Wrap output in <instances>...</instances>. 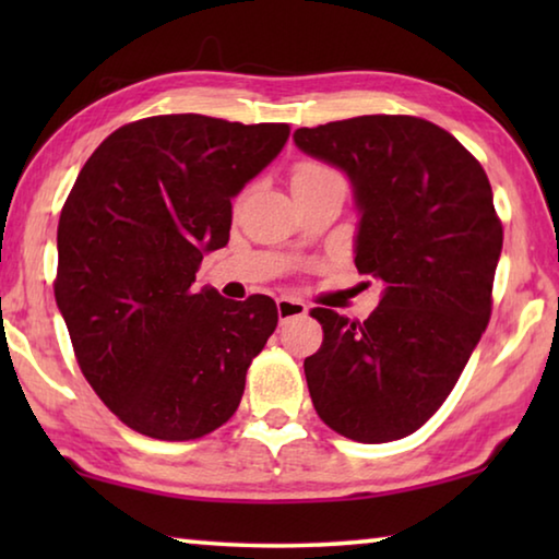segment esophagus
Wrapping results in <instances>:
<instances>
[{"mask_svg": "<svg viewBox=\"0 0 559 559\" xmlns=\"http://www.w3.org/2000/svg\"><path fill=\"white\" fill-rule=\"evenodd\" d=\"M276 308H278L281 323H286V320H290V318H298V316L308 313L306 302L298 300V298H286V296L276 300Z\"/></svg>", "mask_w": 559, "mask_h": 559, "instance_id": "34e87169", "label": "esophagus"}]
</instances>
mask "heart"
<instances>
[{"instance_id":"1","label":"heart","mask_w":559,"mask_h":559,"mask_svg":"<svg viewBox=\"0 0 559 559\" xmlns=\"http://www.w3.org/2000/svg\"><path fill=\"white\" fill-rule=\"evenodd\" d=\"M330 179H343V177H340L333 167L316 163V159H300L290 173V187L293 192H300V189L318 187L323 182H330Z\"/></svg>"}]
</instances>
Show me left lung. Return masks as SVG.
<instances>
[{
    "label": "left lung",
    "mask_w": 559,
    "mask_h": 559,
    "mask_svg": "<svg viewBox=\"0 0 559 559\" xmlns=\"http://www.w3.org/2000/svg\"><path fill=\"white\" fill-rule=\"evenodd\" d=\"M293 140L349 177L355 266L384 283L365 323L313 308L323 345L302 362L310 400L347 439H404L451 394L490 320L503 249L490 182L451 132L414 116L298 128Z\"/></svg>",
    "instance_id": "8db88e82"
}]
</instances>
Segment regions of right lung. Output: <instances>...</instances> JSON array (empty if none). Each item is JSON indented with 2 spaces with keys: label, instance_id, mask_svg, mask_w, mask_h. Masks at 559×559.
<instances>
[{
  "label": "right lung",
  "instance_id": "obj_1",
  "mask_svg": "<svg viewBox=\"0 0 559 559\" xmlns=\"http://www.w3.org/2000/svg\"><path fill=\"white\" fill-rule=\"evenodd\" d=\"M286 122L197 112L118 128L83 165L59 219L56 306L103 404L150 439L219 429L278 325L269 296L197 290L229 241L231 200L276 157Z\"/></svg>",
  "mask_w": 559,
  "mask_h": 559
}]
</instances>
